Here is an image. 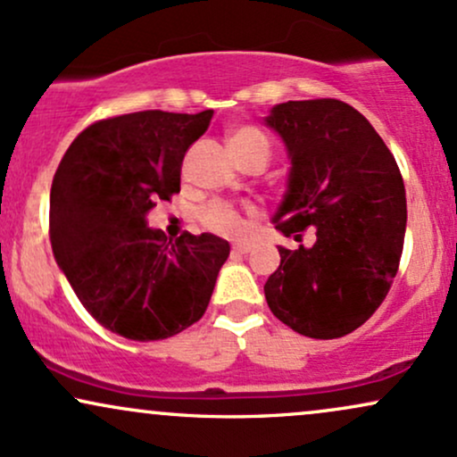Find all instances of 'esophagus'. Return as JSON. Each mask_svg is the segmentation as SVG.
Returning a JSON list of instances; mask_svg holds the SVG:
<instances>
[{
	"instance_id": "obj_1",
	"label": "esophagus",
	"mask_w": 457,
	"mask_h": 457,
	"mask_svg": "<svg viewBox=\"0 0 457 457\" xmlns=\"http://www.w3.org/2000/svg\"><path fill=\"white\" fill-rule=\"evenodd\" d=\"M251 249H253V245H251V243H236V245L232 246V251H234V253H240V255L249 253Z\"/></svg>"
}]
</instances>
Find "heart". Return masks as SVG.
Segmentation results:
<instances>
[{
  "label": "heart",
  "mask_w": 457,
  "mask_h": 457,
  "mask_svg": "<svg viewBox=\"0 0 457 457\" xmlns=\"http://www.w3.org/2000/svg\"><path fill=\"white\" fill-rule=\"evenodd\" d=\"M228 145L236 161L245 159L249 154H258V152L269 159L270 152L269 137L260 129L249 127V124L229 130ZM199 221H202L206 229H211V232L219 236H225V238H238V236H243L246 228L245 217L240 214L238 208L228 202H221V199H214V202L206 204L202 208V212H199Z\"/></svg>",
  "instance_id": "obj_1"
}]
</instances>
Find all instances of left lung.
<instances>
[{
  "mask_svg": "<svg viewBox=\"0 0 457 457\" xmlns=\"http://www.w3.org/2000/svg\"><path fill=\"white\" fill-rule=\"evenodd\" d=\"M266 124L292 161L275 228L313 232V245L279 246L264 286L270 312L296 333L335 339L371 318L400 269L406 191L374 127L337 98L275 104Z\"/></svg>",
  "mask_w": 457,
  "mask_h": 457,
  "instance_id": "obj_1",
  "label": "left lung"
}]
</instances>
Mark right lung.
<instances>
[{
	"mask_svg": "<svg viewBox=\"0 0 457 457\" xmlns=\"http://www.w3.org/2000/svg\"><path fill=\"white\" fill-rule=\"evenodd\" d=\"M211 120V109L98 120L60 161L49 208L54 255L81 305L112 333L167 339L211 303L228 240L187 232L167 243L145 223L156 202L180 193L185 152Z\"/></svg>",
	"mask_w": 457,
	"mask_h": 457,
	"instance_id": "1",
	"label": "right lung"
}]
</instances>
